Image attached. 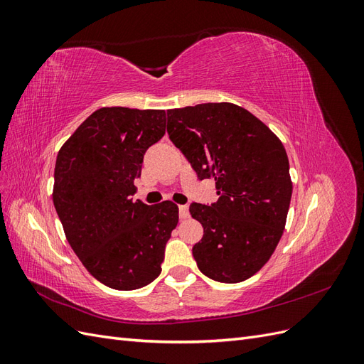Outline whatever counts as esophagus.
I'll list each match as a JSON object with an SVG mask.
<instances>
[{
  "label": "esophagus",
  "instance_id": "esophagus-1",
  "mask_svg": "<svg viewBox=\"0 0 364 364\" xmlns=\"http://www.w3.org/2000/svg\"><path fill=\"white\" fill-rule=\"evenodd\" d=\"M179 215H181V218H188V217H190L188 206H186V205H181V206H179Z\"/></svg>",
  "mask_w": 364,
  "mask_h": 364
}]
</instances>
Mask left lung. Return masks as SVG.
I'll use <instances>...</instances> for the list:
<instances>
[{
    "label": "left lung",
    "instance_id": "obj_1",
    "mask_svg": "<svg viewBox=\"0 0 364 364\" xmlns=\"http://www.w3.org/2000/svg\"><path fill=\"white\" fill-rule=\"evenodd\" d=\"M167 132L197 178L214 179L218 200L190 205L203 226L193 257L205 277L235 284L269 261L284 232L293 185L273 132L232 103L167 111Z\"/></svg>",
    "mask_w": 364,
    "mask_h": 364
}]
</instances>
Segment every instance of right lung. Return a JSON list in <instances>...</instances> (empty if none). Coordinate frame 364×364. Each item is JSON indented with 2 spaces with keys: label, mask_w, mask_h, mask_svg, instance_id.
<instances>
[{
  "label": "right lung",
  "mask_w": 364,
  "mask_h": 364,
  "mask_svg": "<svg viewBox=\"0 0 364 364\" xmlns=\"http://www.w3.org/2000/svg\"><path fill=\"white\" fill-rule=\"evenodd\" d=\"M165 111L102 107L59 150L53 202L65 235L86 270L107 287L136 290L161 273L178 226L170 200L149 206L134 181L150 146L165 135Z\"/></svg>",
  "instance_id": "add662e5"
}]
</instances>
